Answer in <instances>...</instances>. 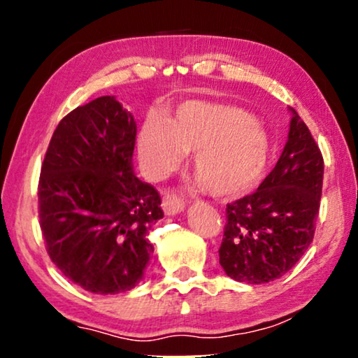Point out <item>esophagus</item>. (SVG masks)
<instances>
[{"mask_svg":"<svg viewBox=\"0 0 358 358\" xmlns=\"http://www.w3.org/2000/svg\"><path fill=\"white\" fill-rule=\"evenodd\" d=\"M185 203L180 200L178 195L174 194H166L163 199V210L166 215H178L180 212H184Z\"/></svg>","mask_w":358,"mask_h":358,"instance_id":"1","label":"esophagus"}]
</instances>
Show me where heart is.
<instances>
[{"label": "heart", "instance_id": "heart-1", "mask_svg": "<svg viewBox=\"0 0 358 358\" xmlns=\"http://www.w3.org/2000/svg\"><path fill=\"white\" fill-rule=\"evenodd\" d=\"M268 136L241 107L189 101L166 120L150 117L138 134V155L151 179H164L194 153L197 187L215 197H238L261 180Z\"/></svg>", "mask_w": 358, "mask_h": 358}]
</instances>
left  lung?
Listing matches in <instances>:
<instances>
[{
	"label": "left lung",
	"instance_id": "1",
	"mask_svg": "<svg viewBox=\"0 0 358 358\" xmlns=\"http://www.w3.org/2000/svg\"><path fill=\"white\" fill-rule=\"evenodd\" d=\"M275 168L252 195L227 205L220 266L233 280L267 283L310 248L322 189L321 151L295 109Z\"/></svg>",
	"mask_w": 358,
	"mask_h": 358
}]
</instances>
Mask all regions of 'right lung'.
<instances>
[{
	"mask_svg": "<svg viewBox=\"0 0 358 358\" xmlns=\"http://www.w3.org/2000/svg\"><path fill=\"white\" fill-rule=\"evenodd\" d=\"M136 122L115 96L76 107L53 131L38 180V217L52 262L97 295L129 292L153 256L163 218L155 187L134 173Z\"/></svg>",
	"mask_w": 358,
	"mask_h": 358,
	"instance_id": "add662e5",
	"label": "right lung"
}]
</instances>
